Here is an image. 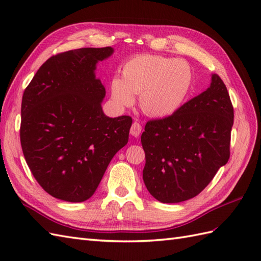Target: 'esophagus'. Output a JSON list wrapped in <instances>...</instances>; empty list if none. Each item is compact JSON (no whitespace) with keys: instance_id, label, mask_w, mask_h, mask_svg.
Wrapping results in <instances>:
<instances>
[{"instance_id":"34e87169","label":"esophagus","mask_w":261,"mask_h":261,"mask_svg":"<svg viewBox=\"0 0 261 261\" xmlns=\"http://www.w3.org/2000/svg\"><path fill=\"white\" fill-rule=\"evenodd\" d=\"M141 131H142L141 124L138 123V122H134V123H132V125H131V129H130L131 136H134L136 138L139 137L140 134H141Z\"/></svg>"}]
</instances>
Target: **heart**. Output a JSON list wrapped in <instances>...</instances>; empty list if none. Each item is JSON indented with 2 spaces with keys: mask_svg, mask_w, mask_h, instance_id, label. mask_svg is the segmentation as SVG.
Listing matches in <instances>:
<instances>
[{
  "mask_svg": "<svg viewBox=\"0 0 261 261\" xmlns=\"http://www.w3.org/2000/svg\"><path fill=\"white\" fill-rule=\"evenodd\" d=\"M121 79L111 82L116 104L130 107L140 94L141 110L149 116L165 118L177 112L193 88L194 75L185 60L158 55H137L121 66Z\"/></svg>",
  "mask_w": 261,
  "mask_h": 261,
  "instance_id": "heart-1",
  "label": "heart"
}]
</instances>
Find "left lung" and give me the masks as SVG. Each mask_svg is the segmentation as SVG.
I'll return each mask as SVG.
<instances>
[{"label": "left lung", "instance_id": "obj_1", "mask_svg": "<svg viewBox=\"0 0 261 261\" xmlns=\"http://www.w3.org/2000/svg\"><path fill=\"white\" fill-rule=\"evenodd\" d=\"M233 107L219 75L169 116L147 122L141 135L146 165L142 178L163 203L198 195L230 158Z\"/></svg>", "mask_w": 261, "mask_h": 261}]
</instances>
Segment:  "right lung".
I'll return each mask as SVG.
<instances>
[{"instance_id": "add662e5", "label": "right lung", "mask_w": 261, "mask_h": 261, "mask_svg": "<svg viewBox=\"0 0 261 261\" xmlns=\"http://www.w3.org/2000/svg\"><path fill=\"white\" fill-rule=\"evenodd\" d=\"M113 48H81L49 58L22 96L20 140L31 173L43 190L66 202H84L111 159L129 140L131 116L102 111L105 88L97 62Z\"/></svg>"}]
</instances>
